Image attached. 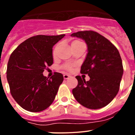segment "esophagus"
<instances>
[{"label":"esophagus","instance_id":"1","mask_svg":"<svg viewBox=\"0 0 135 135\" xmlns=\"http://www.w3.org/2000/svg\"><path fill=\"white\" fill-rule=\"evenodd\" d=\"M70 76L69 75V74H64V75H63L64 79H68V78H70Z\"/></svg>","mask_w":135,"mask_h":135}]
</instances>
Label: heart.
<instances>
[{
	"mask_svg": "<svg viewBox=\"0 0 135 135\" xmlns=\"http://www.w3.org/2000/svg\"><path fill=\"white\" fill-rule=\"evenodd\" d=\"M78 42H80V41H74L72 42V44H75V43H78ZM56 49H57V47H55V49L54 51H53V56L55 55ZM74 65H73V64H66V65H65L62 66V69H65V70H67V71L70 72V71H72V70H73V67H74Z\"/></svg>",
	"mask_w": 135,
	"mask_h": 135,
	"instance_id": "b5f03b06",
	"label": "heart"
}]
</instances>
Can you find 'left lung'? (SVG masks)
Segmentation results:
<instances>
[{"mask_svg":"<svg viewBox=\"0 0 135 135\" xmlns=\"http://www.w3.org/2000/svg\"><path fill=\"white\" fill-rule=\"evenodd\" d=\"M71 36L79 37L88 45V54L80 73L88 74L86 81L76 76L78 85L73 94L79 104L88 109H97L109 104L119 90L123 74L122 60L116 47L98 32L78 31Z\"/></svg>","mask_w":135,"mask_h":135,"instance_id":"8db88e82","label":"left lung"}]
</instances>
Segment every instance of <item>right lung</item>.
<instances>
[{
  "mask_svg": "<svg viewBox=\"0 0 135 135\" xmlns=\"http://www.w3.org/2000/svg\"><path fill=\"white\" fill-rule=\"evenodd\" d=\"M65 34L38 35L20 44L12 53L6 78L10 93L23 109L40 112L53 102L63 76L55 73L50 78L43 73L53 62V47Z\"/></svg>",
  "mask_w": 135,
  "mask_h": 135,
  "instance_id": "add662e5",
  "label": "right lung"
}]
</instances>
